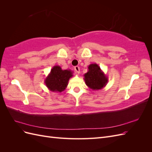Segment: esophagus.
<instances>
[{
  "label": "esophagus",
  "instance_id": "34e87169",
  "mask_svg": "<svg viewBox=\"0 0 152 152\" xmlns=\"http://www.w3.org/2000/svg\"><path fill=\"white\" fill-rule=\"evenodd\" d=\"M74 69H75V72H76L77 73H80V68H79V66H76L74 67Z\"/></svg>",
  "mask_w": 152,
  "mask_h": 152
}]
</instances>
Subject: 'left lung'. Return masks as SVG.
<instances>
[{"label":"left lung","mask_w":152,"mask_h":152,"mask_svg":"<svg viewBox=\"0 0 152 152\" xmlns=\"http://www.w3.org/2000/svg\"><path fill=\"white\" fill-rule=\"evenodd\" d=\"M84 77L86 84L93 90L103 89L108 82V77L96 63L91 64L88 66V71Z\"/></svg>","instance_id":"8db88e82"}]
</instances>
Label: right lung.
I'll list each match as a JSON object with an SVG mask.
<instances>
[{"instance_id":"obj_1","label":"right lung","mask_w":152,"mask_h":152,"mask_svg":"<svg viewBox=\"0 0 152 152\" xmlns=\"http://www.w3.org/2000/svg\"><path fill=\"white\" fill-rule=\"evenodd\" d=\"M73 73L70 70H62L61 66H54L45 79V84L50 91L61 93L66 88Z\"/></svg>"}]
</instances>
